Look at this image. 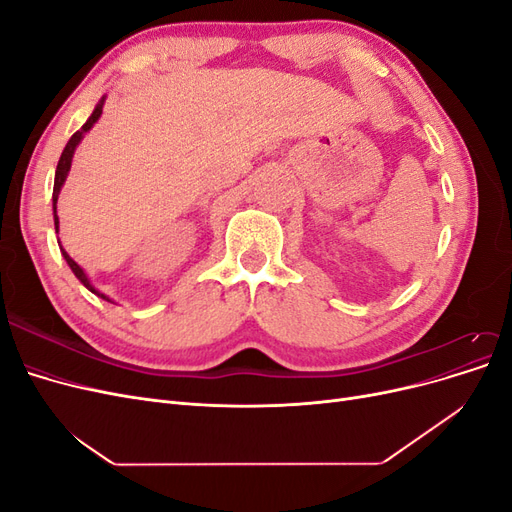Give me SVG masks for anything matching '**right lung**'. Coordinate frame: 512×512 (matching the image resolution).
I'll return each instance as SVG.
<instances>
[{"label": "right lung", "instance_id": "right-lung-1", "mask_svg": "<svg viewBox=\"0 0 512 512\" xmlns=\"http://www.w3.org/2000/svg\"><path fill=\"white\" fill-rule=\"evenodd\" d=\"M102 106H104V98L96 104V108H94V113H91V117L83 123V128L81 130H76L74 134H72V138L68 141V145L64 147V151H61V158H59V162H57V170H55V185H53V218H55V232L59 230V218H57V196H59V190H61V185H64V181H66V177H68V173H70V166H72V156H74V149L79 147V143H81V138L94 128V123L100 119V115H102ZM59 243V250H61V254H64V258H66V262H68V267L72 269V273L79 277L81 280V284L87 288V290H91L94 294H98L100 299H104V301H111L106 297L104 292H100V290H96V286L89 282V277H87V273L76 265V262L68 256V252L64 250V247H61V241H57ZM113 303V301H111Z\"/></svg>", "mask_w": 512, "mask_h": 512}]
</instances>
